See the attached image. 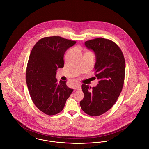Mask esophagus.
<instances>
[{
	"instance_id": "34e87169",
	"label": "esophagus",
	"mask_w": 149,
	"mask_h": 149,
	"mask_svg": "<svg viewBox=\"0 0 149 149\" xmlns=\"http://www.w3.org/2000/svg\"><path fill=\"white\" fill-rule=\"evenodd\" d=\"M75 89L77 90H81V84L80 83H78L77 85H75Z\"/></svg>"
}]
</instances>
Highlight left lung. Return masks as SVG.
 Returning a JSON list of instances; mask_svg holds the SVG:
<instances>
[{
	"instance_id": "1",
	"label": "left lung",
	"mask_w": 149,
	"mask_h": 149,
	"mask_svg": "<svg viewBox=\"0 0 149 149\" xmlns=\"http://www.w3.org/2000/svg\"><path fill=\"white\" fill-rule=\"evenodd\" d=\"M85 46L95 54V74L99 81L92 88L81 85L84 97L80 105L85 113L98 116L110 109L120 94L125 80V60L118 46L108 39L89 40Z\"/></svg>"
}]
</instances>
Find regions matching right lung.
<instances>
[{
    "instance_id": "obj_1",
    "label": "right lung",
    "mask_w": 149,
    "mask_h": 149,
    "mask_svg": "<svg viewBox=\"0 0 149 149\" xmlns=\"http://www.w3.org/2000/svg\"><path fill=\"white\" fill-rule=\"evenodd\" d=\"M76 41L60 36L46 37L33 46L26 72V83L31 98L44 113L52 116L64 109L73 89L66 81L57 82V68L64 67L65 51Z\"/></svg>"
}]
</instances>
